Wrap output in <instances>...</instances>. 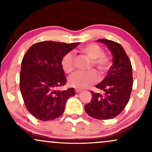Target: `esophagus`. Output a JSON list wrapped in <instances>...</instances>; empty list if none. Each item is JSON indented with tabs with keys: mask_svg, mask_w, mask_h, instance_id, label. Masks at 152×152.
I'll return each mask as SVG.
<instances>
[{
	"mask_svg": "<svg viewBox=\"0 0 152 152\" xmlns=\"http://www.w3.org/2000/svg\"><path fill=\"white\" fill-rule=\"evenodd\" d=\"M75 91H76V93H80V92L82 91V90L80 89V88H76Z\"/></svg>",
	"mask_w": 152,
	"mask_h": 152,
	"instance_id": "obj_1",
	"label": "esophagus"
}]
</instances>
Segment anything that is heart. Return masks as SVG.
Here are the masks:
<instances>
[{
    "label": "heart",
    "mask_w": 152,
    "mask_h": 152,
    "mask_svg": "<svg viewBox=\"0 0 152 152\" xmlns=\"http://www.w3.org/2000/svg\"><path fill=\"white\" fill-rule=\"evenodd\" d=\"M83 53L92 59V66H94L102 74L107 72L110 68L111 59L107 54L96 43H89L81 48ZM61 66L66 74H71L75 69V58L73 52L64 54L61 60ZM99 75L95 70L88 72H76L69 78V84L77 88H84L98 82Z\"/></svg>",
    "instance_id": "b5f03b06"
}]
</instances>
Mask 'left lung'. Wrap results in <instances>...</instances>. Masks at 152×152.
I'll use <instances>...</instances> for the list:
<instances>
[{
    "instance_id": "obj_1",
    "label": "left lung",
    "mask_w": 152,
    "mask_h": 152,
    "mask_svg": "<svg viewBox=\"0 0 152 152\" xmlns=\"http://www.w3.org/2000/svg\"><path fill=\"white\" fill-rule=\"evenodd\" d=\"M107 46L113 54V65L107 76L96 85L104 95L90 91L91 101L84 106L87 114L96 119H110L118 116L129 101L132 86V66L131 61L121 44L107 39H99Z\"/></svg>"
}]
</instances>
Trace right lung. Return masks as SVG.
Masks as SVG:
<instances>
[{"label":"right lung","mask_w":152,"mask_h":152,"mask_svg":"<svg viewBox=\"0 0 152 152\" xmlns=\"http://www.w3.org/2000/svg\"><path fill=\"white\" fill-rule=\"evenodd\" d=\"M80 43L41 41L32 45L21 63L20 89L26 109L41 121L61 116L66 101L75 95L74 88L59 91L66 83L61 60Z\"/></svg>","instance_id":"add662e5"}]
</instances>
